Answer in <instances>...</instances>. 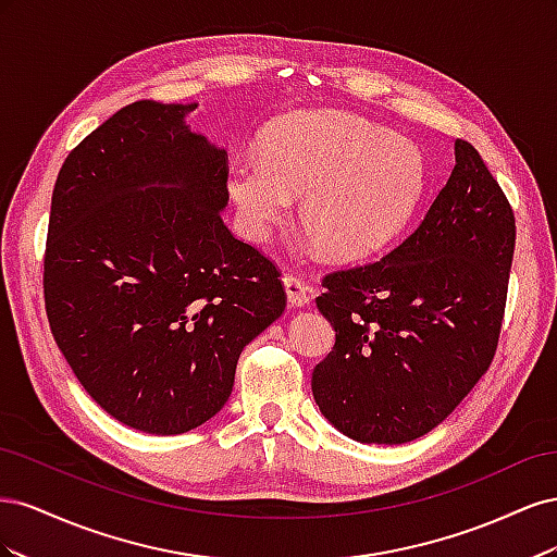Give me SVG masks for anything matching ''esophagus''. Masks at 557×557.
<instances>
[{"mask_svg": "<svg viewBox=\"0 0 557 557\" xmlns=\"http://www.w3.org/2000/svg\"><path fill=\"white\" fill-rule=\"evenodd\" d=\"M285 295H288V301L293 307H307L309 299H311V288L309 285L293 276V274H285Z\"/></svg>", "mask_w": 557, "mask_h": 557, "instance_id": "esophagus-1", "label": "esophagus"}]
</instances>
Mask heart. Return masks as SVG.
<instances>
[{
  "instance_id": "b5f03b06",
  "label": "heart",
  "mask_w": 557,
  "mask_h": 557,
  "mask_svg": "<svg viewBox=\"0 0 557 557\" xmlns=\"http://www.w3.org/2000/svg\"><path fill=\"white\" fill-rule=\"evenodd\" d=\"M428 188L420 146L342 111H301L262 132L227 170L242 232L262 242L301 197V223L332 258L358 260L409 225Z\"/></svg>"
}]
</instances>
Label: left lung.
Here are the masks:
<instances>
[{"mask_svg": "<svg viewBox=\"0 0 557 557\" xmlns=\"http://www.w3.org/2000/svg\"><path fill=\"white\" fill-rule=\"evenodd\" d=\"M516 246V218L479 150L455 166L411 237L385 258L327 274L318 311L334 348L311 391L360 444H407L446 420L493 362Z\"/></svg>", "mask_w": 557, "mask_h": 557, "instance_id": "1", "label": "left lung"}]
</instances>
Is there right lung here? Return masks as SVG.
I'll list each match as a JSON object with an SVG mask.
<instances>
[{
    "label": "right lung",
    "instance_id": "obj_1",
    "mask_svg": "<svg viewBox=\"0 0 557 557\" xmlns=\"http://www.w3.org/2000/svg\"><path fill=\"white\" fill-rule=\"evenodd\" d=\"M197 104L134 102L58 174L44 258L50 332L123 425L181 434L225 407L246 344L285 309L278 269L232 237L227 153Z\"/></svg>",
    "mask_w": 557,
    "mask_h": 557
}]
</instances>
